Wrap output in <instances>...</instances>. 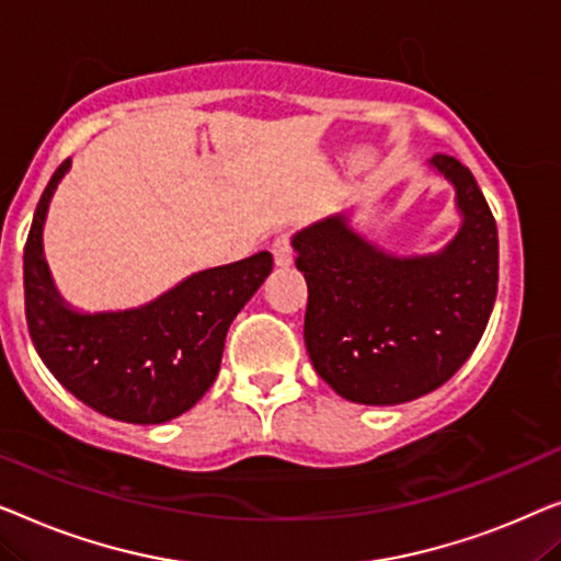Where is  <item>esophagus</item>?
<instances>
[{
    "instance_id": "1",
    "label": "esophagus",
    "mask_w": 561,
    "mask_h": 561,
    "mask_svg": "<svg viewBox=\"0 0 561 561\" xmlns=\"http://www.w3.org/2000/svg\"><path fill=\"white\" fill-rule=\"evenodd\" d=\"M272 254H274V264L277 266H289L295 262V251H291V243H289V236L282 233L274 239L272 243Z\"/></svg>"
}]
</instances>
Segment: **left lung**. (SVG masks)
<instances>
[{
  "instance_id": "obj_1",
  "label": "left lung",
  "mask_w": 561,
  "mask_h": 561,
  "mask_svg": "<svg viewBox=\"0 0 561 561\" xmlns=\"http://www.w3.org/2000/svg\"><path fill=\"white\" fill-rule=\"evenodd\" d=\"M455 191L460 228L427 254H393L353 226L351 210L291 236L307 282L305 345L343 399L397 407L449 381L476 351L499 289V231L472 172L427 162Z\"/></svg>"
}]
</instances>
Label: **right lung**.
I'll return each instance as SVG.
<instances>
[{"label": "right lung", "mask_w": 561, "mask_h": 561, "mask_svg": "<svg viewBox=\"0 0 561 561\" xmlns=\"http://www.w3.org/2000/svg\"><path fill=\"white\" fill-rule=\"evenodd\" d=\"M70 160L55 170L25 247V310L37 356L93 412L164 424L191 412L216 381L226 333L270 277V251L195 272L152 302L83 312L55 287L43 249L47 210Z\"/></svg>", "instance_id": "obj_1"}]
</instances>
